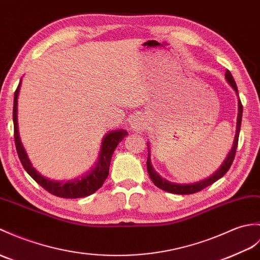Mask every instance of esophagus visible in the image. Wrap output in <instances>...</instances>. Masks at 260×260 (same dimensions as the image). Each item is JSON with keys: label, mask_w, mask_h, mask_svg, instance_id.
I'll use <instances>...</instances> for the list:
<instances>
[{"label": "esophagus", "mask_w": 260, "mask_h": 260, "mask_svg": "<svg viewBox=\"0 0 260 260\" xmlns=\"http://www.w3.org/2000/svg\"><path fill=\"white\" fill-rule=\"evenodd\" d=\"M131 128L135 132H142V129L144 128V123L143 119L140 116H134L131 119Z\"/></svg>", "instance_id": "1"}]
</instances>
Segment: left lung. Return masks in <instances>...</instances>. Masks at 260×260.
Masks as SVG:
<instances>
[{
    "mask_svg": "<svg viewBox=\"0 0 260 260\" xmlns=\"http://www.w3.org/2000/svg\"><path fill=\"white\" fill-rule=\"evenodd\" d=\"M225 78L229 85L232 86V88L236 92V95L238 96V89L237 85L235 83V80L233 75L231 74V72L227 71ZM241 117H243V105H241L240 100L238 98V115H237V124H236V134H235L234 137V143H233V147L231 149V152L228 153L226 156V158L222 161V164L220 167L217 170L214 174L210 175L209 177L198 180V182L195 183H188V184H177V183H172L170 180H167L166 178H162L160 175L154 170V167L152 165V160H150V148H149V143H147V149H148V157H147V172L149 174L150 179L153 180V183L158 187V188L172 192V194H178V195H188V194H194V192H197L199 190H202L204 188H206L207 186L214 184L216 180H218L221 178L224 175L228 172L229 168H231L234 158H235V154H236V149H237V145H238V137H239V132H240V125H241Z\"/></svg>",
    "mask_w": 260,
    "mask_h": 260,
    "instance_id": "1",
    "label": "left lung"
}]
</instances>
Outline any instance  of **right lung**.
<instances>
[{"label": "right lung", "instance_id": "1", "mask_svg": "<svg viewBox=\"0 0 260 260\" xmlns=\"http://www.w3.org/2000/svg\"><path fill=\"white\" fill-rule=\"evenodd\" d=\"M22 80L17 86L14 93V105H13V123H14V138L15 146L17 150V155L22 162L24 170L31 176L36 183L43 187L51 194L57 197L63 198H82L92 195L102 185L104 184L105 179L108 176L110 172L111 159L114 150L117 147L118 143L124 140L125 136L128 135V133L124 129L112 131L104 136L101 145V152L99 155V160L96 161L95 166L84 174L81 177H76L70 180H51L47 177H44L33 167L31 160L26 154V150L24 148L21 142L20 133H19V123H17V99H19L20 88H21Z\"/></svg>", "mask_w": 260, "mask_h": 260}]
</instances>
